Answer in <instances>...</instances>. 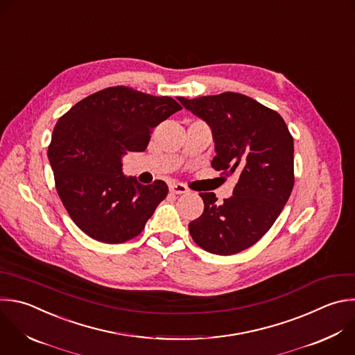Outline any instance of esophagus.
<instances>
[{
  "label": "esophagus",
  "mask_w": 355,
  "mask_h": 355,
  "mask_svg": "<svg viewBox=\"0 0 355 355\" xmlns=\"http://www.w3.org/2000/svg\"><path fill=\"white\" fill-rule=\"evenodd\" d=\"M170 192H171V193H175V195H182V193H187V192H188V188H187L184 184L173 182V184H170Z\"/></svg>",
  "instance_id": "esophagus-1"
}]
</instances>
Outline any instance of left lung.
<instances>
[{
	"label": "left lung",
	"instance_id": "obj_1",
	"mask_svg": "<svg viewBox=\"0 0 355 355\" xmlns=\"http://www.w3.org/2000/svg\"><path fill=\"white\" fill-rule=\"evenodd\" d=\"M178 100L211 130V167L225 177L239 174L232 196L223 203L213 192L199 193L205 209L188 225L191 237L210 254H239L263 237L290 198L293 137L279 112L241 93Z\"/></svg>",
	"mask_w": 355,
	"mask_h": 355
}]
</instances>
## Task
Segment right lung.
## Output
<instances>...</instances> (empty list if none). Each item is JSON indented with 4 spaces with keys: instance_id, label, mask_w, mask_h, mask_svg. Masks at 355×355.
<instances>
[{
    "instance_id": "right-lung-1",
    "label": "right lung",
    "mask_w": 355,
    "mask_h": 355,
    "mask_svg": "<svg viewBox=\"0 0 355 355\" xmlns=\"http://www.w3.org/2000/svg\"><path fill=\"white\" fill-rule=\"evenodd\" d=\"M181 108L168 96L114 86L85 97L60 118L49 160L62 205L89 237L121 244L145 228L168 187L124 175L123 157L144 152L153 128Z\"/></svg>"
}]
</instances>
